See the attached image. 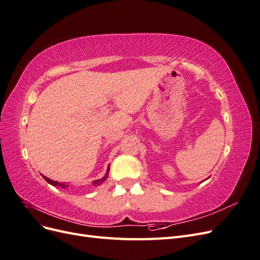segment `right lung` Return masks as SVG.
Listing matches in <instances>:
<instances>
[{"mask_svg": "<svg viewBox=\"0 0 260 260\" xmlns=\"http://www.w3.org/2000/svg\"><path fill=\"white\" fill-rule=\"evenodd\" d=\"M108 171H109V167H108V169H107V172H106V175L102 178V179H99V180H95L94 181V184L95 185H99V184H101V183H103L104 181L107 179V177H108ZM43 178L45 179V181L46 182H49L50 184H52V185H59V186H61V187H65V186H67V185H65V183H62V182H57V181H53V180H51V179H49V178H46V177H44L43 176Z\"/></svg>", "mask_w": 260, "mask_h": 260, "instance_id": "obj_1", "label": "right lung"}]
</instances>
